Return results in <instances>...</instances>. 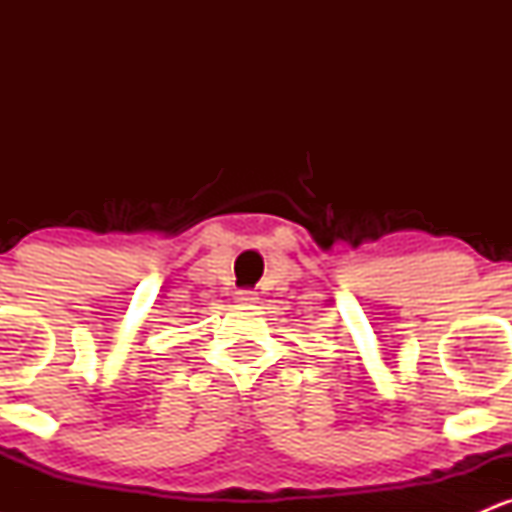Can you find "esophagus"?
<instances>
[{"label": "esophagus", "instance_id": "esophagus-1", "mask_svg": "<svg viewBox=\"0 0 512 512\" xmlns=\"http://www.w3.org/2000/svg\"><path fill=\"white\" fill-rule=\"evenodd\" d=\"M236 303L240 305H250V303H257V293L255 291H236Z\"/></svg>", "mask_w": 512, "mask_h": 512}]
</instances>
